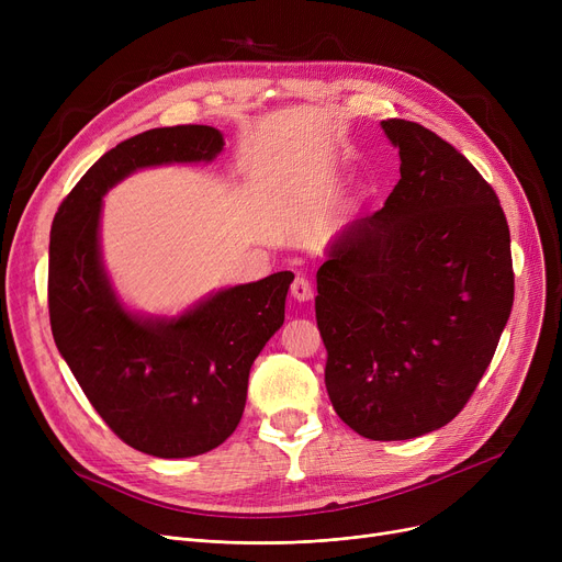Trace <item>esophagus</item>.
Returning <instances> with one entry per match:
<instances>
[{
	"instance_id": "esophagus-1",
	"label": "esophagus",
	"mask_w": 562,
	"mask_h": 562,
	"mask_svg": "<svg viewBox=\"0 0 562 562\" xmlns=\"http://www.w3.org/2000/svg\"><path fill=\"white\" fill-rule=\"evenodd\" d=\"M291 296L296 299L299 303H307V301H312V299H314V289H312L310 280H307V278H303V276H299L296 280H293V284H291Z\"/></svg>"
}]
</instances>
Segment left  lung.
<instances>
[{
	"label": "left lung",
	"instance_id": "obj_1",
	"mask_svg": "<svg viewBox=\"0 0 562 562\" xmlns=\"http://www.w3.org/2000/svg\"><path fill=\"white\" fill-rule=\"evenodd\" d=\"M401 180L348 223L316 273L326 390L339 419L378 441L447 426L474 394L515 296L498 198L451 143L382 121Z\"/></svg>",
	"mask_w": 562,
	"mask_h": 562
}]
</instances>
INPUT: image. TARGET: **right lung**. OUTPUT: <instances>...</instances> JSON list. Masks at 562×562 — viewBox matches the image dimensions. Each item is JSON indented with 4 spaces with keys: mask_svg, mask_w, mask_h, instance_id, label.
Instances as JSON below:
<instances>
[{
    "mask_svg": "<svg viewBox=\"0 0 562 562\" xmlns=\"http://www.w3.org/2000/svg\"><path fill=\"white\" fill-rule=\"evenodd\" d=\"M223 134L159 127L117 143L58 206L49 236V323L58 352L106 426L155 458H193L239 426L255 358L284 323L291 271L218 289L177 316L132 312L104 269L102 198L140 168L210 164Z\"/></svg>",
    "mask_w": 562,
    "mask_h": 562,
    "instance_id": "obj_1",
    "label": "right lung"
}]
</instances>
